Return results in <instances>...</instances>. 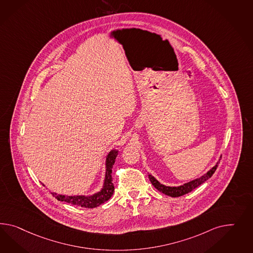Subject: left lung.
Wrapping results in <instances>:
<instances>
[{
	"label": "left lung",
	"mask_w": 253,
	"mask_h": 253,
	"mask_svg": "<svg viewBox=\"0 0 253 253\" xmlns=\"http://www.w3.org/2000/svg\"><path fill=\"white\" fill-rule=\"evenodd\" d=\"M221 157L222 156H220V157H219L218 161L216 162V164L214 165L212 169H210L209 170L207 171L205 174L202 175L200 178L192 179L191 181L184 183V184L179 185V186H167V185L162 184L151 173H148V178L150 179L151 183L154 185V187L158 191H161L166 195H169L171 197H179V196L184 195L186 193L191 192L192 190H194L195 188H197L198 186L211 178L212 174L214 173V171L216 170V169L218 167L219 161H220Z\"/></svg>",
	"instance_id": "1"
}]
</instances>
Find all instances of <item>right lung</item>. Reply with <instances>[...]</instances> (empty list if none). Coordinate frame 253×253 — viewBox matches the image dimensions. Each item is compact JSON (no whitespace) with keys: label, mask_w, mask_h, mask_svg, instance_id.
<instances>
[{"label":"right lung","mask_w":253,"mask_h":253,"mask_svg":"<svg viewBox=\"0 0 253 253\" xmlns=\"http://www.w3.org/2000/svg\"><path fill=\"white\" fill-rule=\"evenodd\" d=\"M119 150L113 148L109 151L106 156L105 161V176L103 186L100 191H96L93 194L89 195H66V194H59L57 192H51L55 198L61 202H65L71 205H77L84 208H95L107 202L114 192V185L112 183V168L115 163ZM43 186L45 185L42 183Z\"/></svg>","instance_id":"right-lung-1"}]
</instances>
